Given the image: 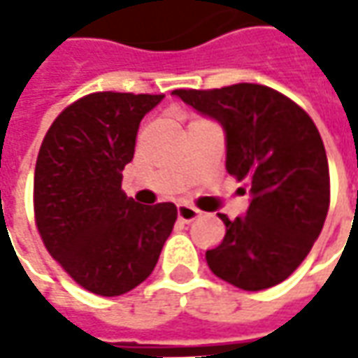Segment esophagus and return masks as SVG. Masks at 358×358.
I'll return each instance as SVG.
<instances>
[{
  "label": "esophagus",
  "mask_w": 358,
  "mask_h": 358,
  "mask_svg": "<svg viewBox=\"0 0 358 358\" xmlns=\"http://www.w3.org/2000/svg\"><path fill=\"white\" fill-rule=\"evenodd\" d=\"M177 217H179V221H183V223H191V221H195L197 217H201L199 209H195V207H189V205H179L177 207Z\"/></svg>",
  "instance_id": "34e87169"
}]
</instances>
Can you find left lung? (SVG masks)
Masks as SVG:
<instances>
[{"label": "left lung", "mask_w": 358, "mask_h": 358, "mask_svg": "<svg viewBox=\"0 0 358 358\" xmlns=\"http://www.w3.org/2000/svg\"><path fill=\"white\" fill-rule=\"evenodd\" d=\"M175 97L225 131L229 175L249 181L247 213L205 253L223 281L243 291L282 282L309 255L329 211V163L313 119L279 91L237 83L221 90H175Z\"/></svg>", "instance_id": "1"}]
</instances>
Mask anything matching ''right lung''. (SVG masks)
<instances>
[{
  "label": "right lung",
  "instance_id": "1",
  "mask_svg": "<svg viewBox=\"0 0 358 358\" xmlns=\"http://www.w3.org/2000/svg\"><path fill=\"white\" fill-rule=\"evenodd\" d=\"M163 95L99 91L69 105L41 143L35 223L69 277L101 296L143 282L171 235L177 207H143L121 191L141 119Z\"/></svg>",
  "mask_w": 358,
  "mask_h": 358
}]
</instances>
